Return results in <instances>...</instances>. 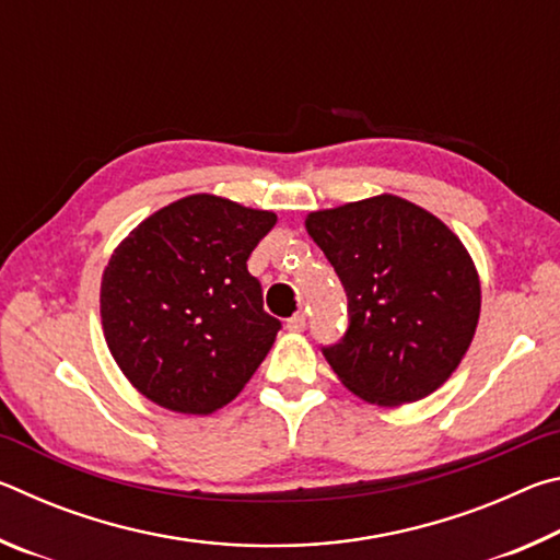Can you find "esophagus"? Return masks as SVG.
<instances>
[{
	"label": "esophagus",
	"instance_id": "esophagus-1",
	"mask_svg": "<svg viewBox=\"0 0 560 560\" xmlns=\"http://www.w3.org/2000/svg\"><path fill=\"white\" fill-rule=\"evenodd\" d=\"M303 328H306V316H303V314H293L287 320V330H291V334H301Z\"/></svg>",
	"mask_w": 560,
	"mask_h": 560
}]
</instances>
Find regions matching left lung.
Returning <instances> with one entry per match:
<instances>
[{"label":"left lung","instance_id":"left-lung-1","mask_svg":"<svg viewBox=\"0 0 560 560\" xmlns=\"http://www.w3.org/2000/svg\"><path fill=\"white\" fill-rule=\"evenodd\" d=\"M306 232L348 293L350 326L324 348L360 400L397 407L438 390L471 346L481 283L440 217L397 195L308 212Z\"/></svg>","mask_w":560,"mask_h":560}]
</instances>
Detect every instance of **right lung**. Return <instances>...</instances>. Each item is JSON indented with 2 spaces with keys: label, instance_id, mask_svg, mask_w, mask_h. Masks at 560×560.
<instances>
[{
  "label": "right lung",
  "instance_id": "add662e5",
  "mask_svg": "<svg viewBox=\"0 0 560 560\" xmlns=\"http://www.w3.org/2000/svg\"><path fill=\"white\" fill-rule=\"evenodd\" d=\"M277 214L187 195L140 222L101 279L113 360L150 402L212 415L257 373L281 324L264 311L246 259Z\"/></svg>",
  "mask_w": 560,
  "mask_h": 560
}]
</instances>
